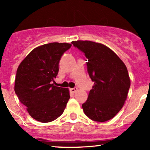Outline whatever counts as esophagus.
I'll return each mask as SVG.
<instances>
[{"label": "esophagus", "instance_id": "34e87169", "mask_svg": "<svg viewBox=\"0 0 150 150\" xmlns=\"http://www.w3.org/2000/svg\"><path fill=\"white\" fill-rule=\"evenodd\" d=\"M77 87H74V88H71L70 89V92H71L72 93H75L77 91Z\"/></svg>", "mask_w": 150, "mask_h": 150}]
</instances>
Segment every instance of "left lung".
<instances>
[{
  "label": "left lung",
  "mask_w": 150,
  "mask_h": 150,
  "mask_svg": "<svg viewBox=\"0 0 150 150\" xmlns=\"http://www.w3.org/2000/svg\"><path fill=\"white\" fill-rule=\"evenodd\" d=\"M85 53L87 72L94 82L82 105L86 116L98 122L111 119L127 99L130 79L125 63L108 46L91 41L72 42Z\"/></svg>",
  "instance_id": "8db88e82"
}]
</instances>
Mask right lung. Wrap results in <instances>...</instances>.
<instances>
[{"label":"right lung","mask_w":150,"mask_h":150,"mask_svg":"<svg viewBox=\"0 0 150 150\" xmlns=\"http://www.w3.org/2000/svg\"><path fill=\"white\" fill-rule=\"evenodd\" d=\"M68 43L53 42L32 50L19 65L15 81V94L34 119L48 123L64 111L70 99L68 88L55 86L58 64Z\"/></svg>","instance_id":"1"}]
</instances>
